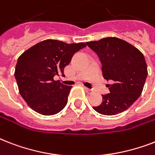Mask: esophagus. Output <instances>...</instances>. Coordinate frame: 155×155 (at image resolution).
<instances>
[{"mask_svg":"<svg viewBox=\"0 0 155 155\" xmlns=\"http://www.w3.org/2000/svg\"><path fill=\"white\" fill-rule=\"evenodd\" d=\"M84 90L87 94H92V92H93V91L92 89H89V88H87V87H84Z\"/></svg>","mask_w":155,"mask_h":155,"instance_id":"esophagus-1","label":"esophagus"}]
</instances>
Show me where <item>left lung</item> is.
<instances>
[{
  "label": "left lung",
  "instance_id": "1",
  "mask_svg": "<svg viewBox=\"0 0 155 155\" xmlns=\"http://www.w3.org/2000/svg\"><path fill=\"white\" fill-rule=\"evenodd\" d=\"M99 56L109 93L102 95V103L93 107L103 115H117L125 111L142 94L147 80V65L143 54L125 40L104 38L86 42Z\"/></svg>",
  "mask_w": 155,
  "mask_h": 155
}]
</instances>
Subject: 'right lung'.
Returning <instances> with one entry per match:
<instances>
[{"instance_id": "obj_1", "label": "right lung", "mask_w": 155, "mask_h": 155, "mask_svg": "<svg viewBox=\"0 0 155 155\" xmlns=\"http://www.w3.org/2000/svg\"><path fill=\"white\" fill-rule=\"evenodd\" d=\"M87 47L84 42L66 43L47 39L23 52L18 59L14 75L21 96L33 110L54 115L68 103L71 86L54 80L63 73L74 54Z\"/></svg>"}]
</instances>
